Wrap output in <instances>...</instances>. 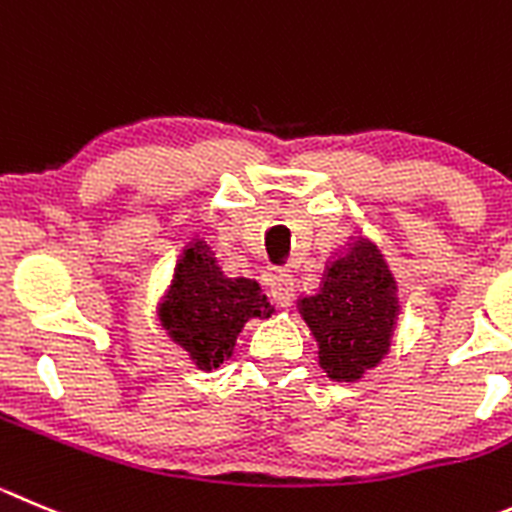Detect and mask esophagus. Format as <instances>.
<instances>
[{"mask_svg": "<svg viewBox=\"0 0 512 512\" xmlns=\"http://www.w3.org/2000/svg\"><path fill=\"white\" fill-rule=\"evenodd\" d=\"M293 295H295L293 278L283 270L275 272V275L270 278V298L275 300L280 308H290V305H293Z\"/></svg>", "mask_w": 512, "mask_h": 512, "instance_id": "1", "label": "esophagus"}]
</instances>
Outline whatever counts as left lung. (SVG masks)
Returning <instances> with one entry per match:
<instances>
[{
	"instance_id": "left-lung-1",
	"label": "left lung",
	"mask_w": 512,
	"mask_h": 512,
	"mask_svg": "<svg viewBox=\"0 0 512 512\" xmlns=\"http://www.w3.org/2000/svg\"><path fill=\"white\" fill-rule=\"evenodd\" d=\"M303 321L318 341L321 369L333 381H358L381 364L394 333L396 285L374 242L356 240L326 267L318 293L300 298Z\"/></svg>"
}]
</instances>
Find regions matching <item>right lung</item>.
Here are the masks:
<instances>
[{
    "label": "right lung",
    "instance_id": "right-lung-1",
    "mask_svg": "<svg viewBox=\"0 0 512 512\" xmlns=\"http://www.w3.org/2000/svg\"><path fill=\"white\" fill-rule=\"evenodd\" d=\"M270 313L260 285L247 278H227L202 240L181 252L169 293L159 305L161 326L202 371L217 369L232 356L234 341L250 318Z\"/></svg>",
    "mask_w": 512,
    "mask_h": 512
}]
</instances>
